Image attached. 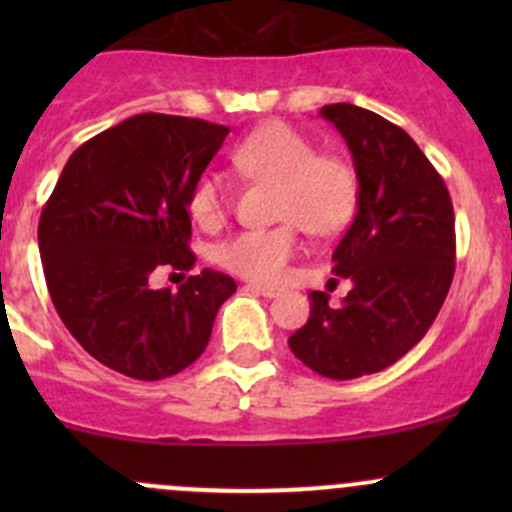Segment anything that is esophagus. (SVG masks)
<instances>
[{"label":"esophagus","mask_w":512,"mask_h":512,"mask_svg":"<svg viewBox=\"0 0 512 512\" xmlns=\"http://www.w3.org/2000/svg\"><path fill=\"white\" fill-rule=\"evenodd\" d=\"M247 289H250V292L262 294V297H267V299H272V297H277V294H280V289L267 287V285H247Z\"/></svg>","instance_id":"34e87169"}]
</instances>
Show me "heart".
Listing matches in <instances>:
<instances>
[{
	"label": "heart",
	"mask_w": 512,
	"mask_h": 512,
	"mask_svg": "<svg viewBox=\"0 0 512 512\" xmlns=\"http://www.w3.org/2000/svg\"><path fill=\"white\" fill-rule=\"evenodd\" d=\"M240 175L275 185L272 230H247L220 247V262L235 275L260 285L285 280L289 260L299 250V230L317 237L337 235L352 223L359 203V178L347 158L317 153L312 138L289 123L272 121L255 128L230 153ZM227 195L218 175L205 173L193 183L188 210L200 225H218Z\"/></svg>",
	"instance_id": "heart-1"
}]
</instances>
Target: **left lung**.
Instances as JSON below:
<instances>
[{
  "label": "left lung",
  "mask_w": 512,
  "mask_h": 512,
  "mask_svg": "<svg viewBox=\"0 0 512 512\" xmlns=\"http://www.w3.org/2000/svg\"><path fill=\"white\" fill-rule=\"evenodd\" d=\"M319 116L342 133L359 178L354 223L332 255L352 292L339 307L309 292V319L289 349L342 381L376 374L421 342L456 270V220L446 183L404 128L354 103Z\"/></svg>",
  "instance_id": "1"
}]
</instances>
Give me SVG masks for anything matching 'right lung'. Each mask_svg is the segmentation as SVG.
<instances>
[{"label": "right lung", "instance_id": "1", "mask_svg": "<svg viewBox=\"0 0 512 512\" xmlns=\"http://www.w3.org/2000/svg\"><path fill=\"white\" fill-rule=\"evenodd\" d=\"M200 118L138 113L71 153L41 210L46 287L76 342L108 369L158 381L205 352L232 277L203 270L173 292L153 272L193 270L188 195L227 138Z\"/></svg>", "mask_w": 512, "mask_h": 512}]
</instances>
